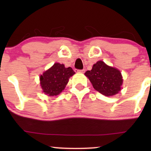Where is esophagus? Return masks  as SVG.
<instances>
[{
  "label": "esophagus",
  "mask_w": 151,
  "mask_h": 151,
  "mask_svg": "<svg viewBox=\"0 0 151 151\" xmlns=\"http://www.w3.org/2000/svg\"><path fill=\"white\" fill-rule=\"evenodd\" d=\"M78 72H81V73H84L85 72V70H75Z\"/></svg>",
  "instance_id": "34e87169"
}]
</instances>
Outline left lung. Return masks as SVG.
Returning a JSON list of instances; mask_svg holds the SVG:
<instances>
[{"mask_svg":"<svg viewBox=\"0 0 151 151\" xmlns=\"http://www.w3.org/2000/svg\"><path fill=\"white\" fill-rule=\"evenodd\" d=\"M92 84L94 89L106 96H114L121 91L123 84L122 75L118 69L98 61L91 70L84 73Z\"/></svg>","mask_w":151,"mask_h":151,"instance_id":"obj_1","label":"left lung"}]
</instances>
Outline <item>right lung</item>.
I'll return each mask as SVG.
<instances>
[{
    "label": "right lung",
    "mask_w": 151,
    "mask_h": 151,
    "mask_svg": "<svg viewBox=\"0 0 151 151\" xmlns=\"http://www.w3.org/2000/svg\"><path fill=\"white\" fill-rule=\"evenodd\" d=\"M74 74L71 67L66 68L63 64L55 63L40 77L42 91L50 96L60 94Z\"/></svg>",
    "instance_id": "right-lung-1"
}]
</instances>
